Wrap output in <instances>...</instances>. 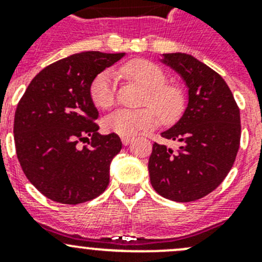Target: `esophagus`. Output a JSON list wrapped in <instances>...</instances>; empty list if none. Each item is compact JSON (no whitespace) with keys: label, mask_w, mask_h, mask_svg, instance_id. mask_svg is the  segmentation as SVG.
<instances>
[{"label":"esophagus","mask_w":262,"mask_h":262,"mask_svg":"<svg viewBox=\"0 0 262 262\" xmlns=\"http://www.w3.org/2000/svg\"><path fill=\"white\" fill-rule=\"evenodd\" d=\"M134 140V138H131V136H123L122 138V143H123V145H128L131 144V142Z\"/></svg>","instance_id":"1"}]
</instances>
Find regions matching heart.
Returning <instances> with one entry per match:
<instances>
[{"label": "heart", "instance_id": "1", "mask_svg": "<svg viewBox=\"0 0 262 262\" xmlns=\"http://www.w3.org/2000/svg\"><path fill=\"white\" fill-rule=\"evenodd\" d=\"M119 72L127 80L147 90L143 105L154 108L163 122L170 123L182 114L185 108L184 92L176 85L168 84L165 72L159 66L148 60H131L120 67ZM89 96L98 108L107 110L114 106V78L110 72H101L94 77L89 88ZM153 111L148 107L117 110L103 119V127L117 135L134 136L156 126L157 115Z\"/></svg>", "mask_w": 262, "mask_h": 262}]
</instances>
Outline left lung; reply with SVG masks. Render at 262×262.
I'll list each match as a JSON object with an SVG mask.
<instances>
[{
	"label": "left lung",
	"mask_w": 262,
	"mask_h": 262,
	"mask_svg": "<svg viewBox=\"0 0 262 262\" xmlns=\"http://www.w3.org/2000/svg\"><path fill=\"white\" fill-rule=\"evenodd\" d=\"M187 86L181 119L161 133L177 149L155 143L148 170L155 190L176 202H193L223 182L239 151L240 110L226 81L187 53H164Z\"/></svg>",
	"instance_id": "1"
}]
</instances>
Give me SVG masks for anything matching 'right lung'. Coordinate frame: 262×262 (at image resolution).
Segmentation results:
<instances>
[{
    "instance_id": "1",
    "label": "right lung",
    "mask_w": 262,
    "mask_h": 262,
    "mask_svg": "<svg viewBox=\"0 0 262 262\" xmlns=\"http://www.w3.org/2000/svg\"><path fill=\"white\" fill-rule=\"evenodd\" d=\"M124 53L88 51L53 62L32 78L14 117L17 157L27 180L50 200L77 205L102 194L110 163L122 149L117 134L98 133L89 88ZM81 142H88L84 147Z\"/></svg>"
}]
</instances>
